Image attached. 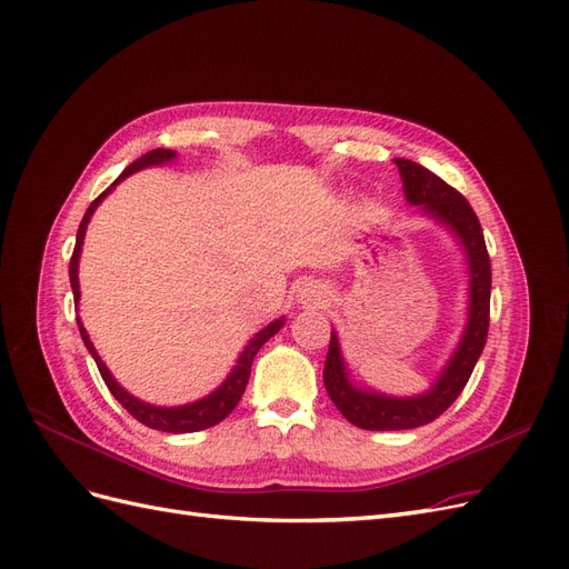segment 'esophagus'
I'll return each mask as SVG.
<instances>
[{
    "label": "esophagus",
    "mask_w": 569,
    "mask_h": 569,
    "mask_svg": "<svg viewBox=\"0 0 569 569\" xmlns=\"http://www.w3.org/2000/svg\"><path fill=\"white\" fill-rule=\"evenodd\" d=\"M301 301H303V303H311V306H320V303H325V295H322L320 289L306 287V289L301 291Z\"/></svg>",
    "instance_id": "esophagus-1"
}]
</instances>
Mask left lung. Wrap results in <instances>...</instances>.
<instances>
[{"label": "left lung", "mask_w": 569, "mask_h": 569, "mask_svg": "<svg viewBox=\"0 0 569 569\" xmlns=\"http://www.w3.org/2000/svg\"><path fill=\"white\" fill-rule=\"evenodd\" d=\"M393 163L399 166L406 199L410 203L422 206L429 216L446 222L462 239L472 278L470 322L449 368L443 370L432 391L416 396V399H391V396H380L375 391H360L351 387V382L347 380V370H343V360L339 356L337 335L332 332L330 351H327L322 370L325 389L343 418L360 429H372V432H393V429H412L435 422L458 399L465 385H468L489 335L491 261L477 213L456 187L443 182L432 170L408 159H393Z\"/></svg>", "instance_id": "left-lung-1"}]
</instances>
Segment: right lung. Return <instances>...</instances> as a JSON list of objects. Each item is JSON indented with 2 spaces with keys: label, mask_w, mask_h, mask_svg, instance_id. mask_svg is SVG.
<instances>
[{
  "label": "right lung",
  "mask_w": 569,
  "mask_h": 569,
  "mask_svg": "<svg viewBox=\"0 0 569 569\" xmlns=\"http://www.w3.org/2000/svg\"><path fill=\"white\" fill-rule=\"evenodd\" d=\"M176 159V151L170 149H151L147 151L144 157H140L137 161H132L123 173H120L116 178L113 184H118L123 178H128L130 173H134V170L140 168H147V166H157V163H163V161H170ZM111 184V187H113ZM111 187L107 189V192H101L92 203L90 209L84 211L82 220H80V228H78V237H76V249H73V256H71V266H68V274H71V287H73V299L78 301L80 299V284H78V258H80V247H82V237H84V230H88V222L94 213V209L99 206V201L104 199ZM80 327V337L84 341V347H88V351L92 353L94 363L99 368V375L101 380H104V385L109 387V391L113 393V399L123 406L130 416L142 422L151 429H161V432H173V435H184V432H199V429H206V427H213L218 425L220 420H226L230 412L234 410V406L239 403V399H242V393L247 389V382H249V375H251V363H253V356L258 353V349L263 347V343L272 337L278 335V330L282 327V320H274L270 322L266 330L258 332L251 341L249 347L244 349V353L239 356L237 360V368L232 370V375L228 377L226 382H222V387L218 391H213L211 396H206V399L197 401V403H189V406H180V408H157V406H149V403H142L137 401L134 396H130L123 387H118V382L111 377V372L107 370V366L101 363V358L97 356L92 341L88 337V332H84V327L78 322Z\"/></svg>",
  "instance_id": "1"
}]
</instances>
